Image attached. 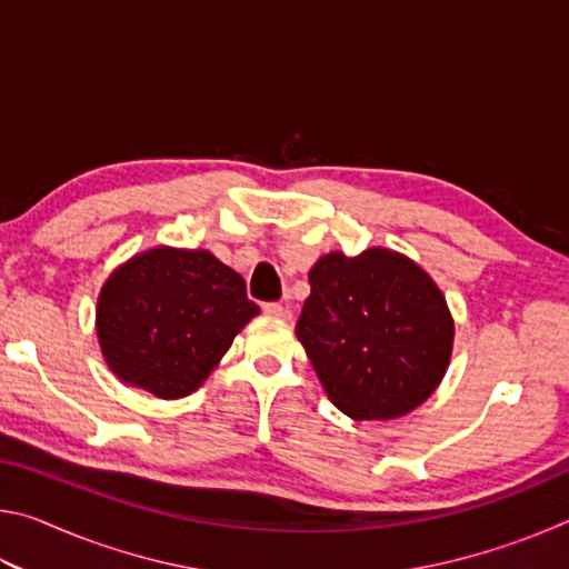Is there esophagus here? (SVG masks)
<instances>
[{
    "label": "esophagus",
    "mask_w": 569,
    "mask_h": 569,
    "mask_svg": "<svg viewBox=\"0 0 569 569\" xmlns=\"http://www.w3.org/2000/svg\"><path fill=\"white\" fill-rule=\"evenodd\" d=\"M263 313L271 316V319H281V321H286L288 316H291L288 306H283V303H263Z\"/></svg>",
    "instance_id": "34e87169"
}]
</instances>
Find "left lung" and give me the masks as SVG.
Segmentation results:
<instances>
[{"mask_svg":"<svg viewBox=\"0 0 569 569\" xmlns=\"http://www.w3.org/2000/svg\"><path fill=\"white\" fill-rule=\"evenodd\" d=\"M296 336L346 417L397 419L445 377L455 323L437 283L387 248L329 253L308 273Z\"/></svg>","mask_w":569,"mask_h":569,"instance_id":"1","label":"left lung"}]
</instances>
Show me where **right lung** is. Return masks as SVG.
I'll list each match as a JSON object with an SVG mask.
<instances>
[{"instance_id":"obj_1","label":"right lung","mask_w":569,"mask_h":569,"mask_svg":"<svg viewBox=\"0 0 569 569\" xmlns=\"http://www.w3.org/2000/svg\"><path fill=\"white\" fill-rule=\"evenodd\" d=\"M256 313L243 278L208 250L152 248L102 286L98 336L124 383L180 399L206 381Z\"/></svg>"}]
</instances>
